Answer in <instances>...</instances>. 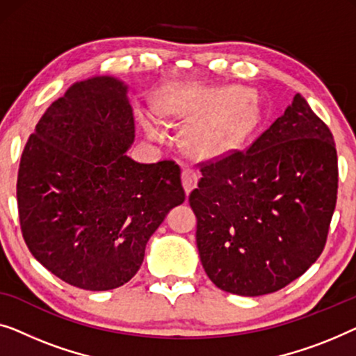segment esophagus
<instances>
[{"instance_id": "34e87169", "label": "esophagus", "mask_w": 356, "mask_h": 356, "mask_svg": "<svg viewBox=\"0 0 356 356\" xmlns=\"http://www.w3.org/2000/svg\"><path fill=\"white\" fill-rule=\"evenodd\" d=\"M197 182H198V174L193 171V169H184L182 171V185H184V190L185 193H190L192 190L197 187Z\"/></svg>"}]
</instances>
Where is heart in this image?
I'll list each match as a JSON object with an SVG mask.
<instances>
[{
  "label": "heart",
  "instance_id": "1",
  "mask_svg": "<svg viewBox=\"0 0 356 356\" xmlns=\"http://www.w3.org/2000/svg\"><path fill=\"white\" fill-rule=\"evenodd\" d=\"M179 106L187 113H201L188 127V147L204 156L227 153L237 143L250 122V106L232 92L190 87L179 95ZM142 126L149 138H158L152 119L143 118Z\"/></svg>",
  "mask_w": 356,
  "mask_h": 356
}]
</instances>
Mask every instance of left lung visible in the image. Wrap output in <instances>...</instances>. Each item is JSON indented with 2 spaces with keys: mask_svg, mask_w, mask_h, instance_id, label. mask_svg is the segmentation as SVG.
Instances as JSON below:
<instances>
[{
  "mask_svg": "<svg viewBox=\"0 0 356 356\" xmlns=\"http://www.w3.org/2000/svg\"><path fill=\"white\" fill-rule=\"evenodd\" d=\"M188 202L204 273L224 292L273 293L323 253L337 202L329 127L297 93L247 152L204 164Z\"/></svg>",
  "mask_w": 356,
  "mask_h": 356,
  "instance_id": "8db88e82",
  "label": "left lung"
}]
</instances>
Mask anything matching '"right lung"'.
<instances>
[{"label": "right lung", "instance_id": "1", "mask_svg": "<svg viewBox=\"0 0 356 356\" xmlns=\"http://www.w3.org/2000/svg\"><path fill=\"white\" fill-rule=\"evenodd\" d=\"M134 140L127 85L97 76L71 85L24 148V240L38 263L74 287L99 292L129 282L149 237L184 203L177 164L134 161Z\"/></svg>", "mask_w": 356, "mask_h": 356}]
</instances>
